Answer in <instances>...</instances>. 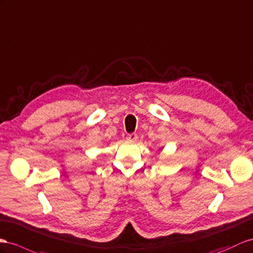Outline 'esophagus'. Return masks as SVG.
<instances>
[{"instance_id": "34e87169", "label": "esophagus", "mask_w": 253, "mask_h": 253, "mask_svg": "<svg viewBox=\"0 0 253 253\" xmlns=\"http://www.w3.org/2000/svg\"><path fill=\"white\" fill-rule=\"evenodd\" d=\"M137 139H138L137 133H128L127 134V140H129V141L134 142V141H137Z\"/></svg>"}]
</instances>
